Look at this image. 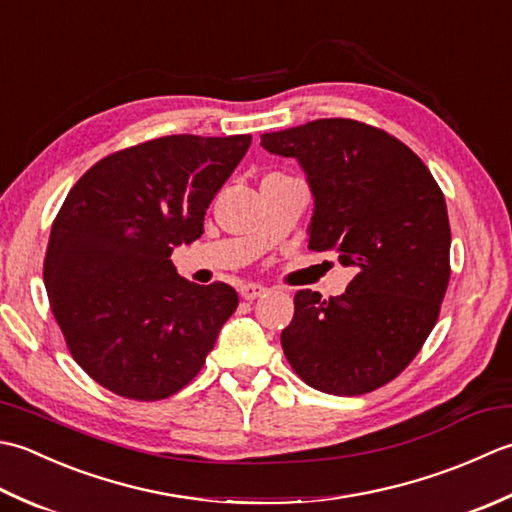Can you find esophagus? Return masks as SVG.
I'll return each instance as SVG.
<instances>
[{"mask_svg": "<svg viewBox=\"0 0 512 512\" xmlns=\"http://www.w3.org/2000/svg\"><path fill=\"white\" fill-rule=\"evenodd\" d=\"M265 294H267V287H263V285L247 283V285H243V287H241V296H243L245 300H256V298L265 296Z\"/></svg>", "mask_w": 512, "mask_h": 512, "instance_id": "1", "label": "esophagus"}]
</instances>
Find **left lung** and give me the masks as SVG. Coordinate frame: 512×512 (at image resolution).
I'll use <instances>...</instances> for the list:
<instances>
[{
	"instance_id": "left-lung-1",
	"label": "left lung",
	"mask_w": 512,
	"mask_h": 512,
	"mask_svg": "<svg viewBox=\"0 0 512 512\" xmlns=\"http://www.w3.org/2000/svg\"><path fill=\"white\" fill-rule=\"evenodd\" d=\"M294 156L316 198L309 249L358 274L338 298L300 289L283 351L309 387L371 393L398 378L433 331L451 278L440 185L409 145L353 119H318L260 137Z\"/></svg>"
}]
</instances>
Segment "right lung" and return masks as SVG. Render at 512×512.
<instances>
[{
	"label": "right lung",
	"mask_w": 512,
	"mask_h": 512,
	"mask_svg": "<svg viewBox=\"0 0 512 512\" xmlns=\"http://www.w3.org/2000/svg\"><path fill=\"white\" fill-rule=\"evenodd\" d=\"M249 143L172 134L103 156L72 185L52 221L44 283L70 356L103 389L154 402L203 369L238 294L181 278L170 256L201 238Z\"/></svg>",
	"instance_id": "obj_1"
}]
</instances>
